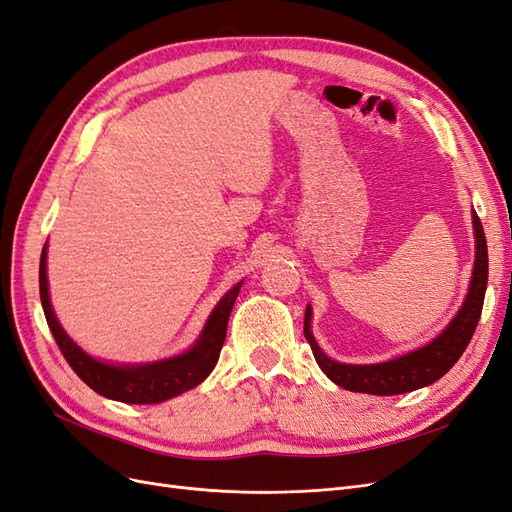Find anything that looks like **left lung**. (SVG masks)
I'll list each match as a JSON object with an SVG mask.
<instances>
[{"instance_id":"obj_1","label":"left lung","mask_w":512,"mask_h":512,"mask_svg":"<svg viewBox=\"0 0 512 512\" xmlns=\"http://www.w3.org/2000/svg\"><path fill=\"white\" fill-rule=\"evenodd\" d=\"M472 220H474V232H476V262H474L470 292L466 297V303L461 305L459 314L453 318L451 324H448L446 331H442L431 344L418 348L410 354L399 356V359L376 363V365L335 363L318 348L312 331H309L312 307L305 309V339L309 342V346H312V352L316 356V363L320 365V369L337 386H344V389L354 393H369V395L410 393L440 380L446 371L459 361V356L468 348L470 339L476 331L480 312H483L487 273H489L485 230L476 213L472 215Z\"/></svg>"}]
</instances>
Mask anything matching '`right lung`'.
I'll use <instances>...</instances> for the list:
<instances>
[{"label":"right lung","mask_w":512,"mask_h":512,"mask_svg":"<svg viewBox=\"0 0 512 512\" xmlns=\"http://www.w3.org/2000/svg\"><path fill=\"white\" fill-rule=\"evenodd\" d=\"M241 282L226 292V297L213 309V314L207 320V327L200 335L194 348L185 354L175 356V359H166L151 365H138V367H115L108 363H100L91 359L87 352L76 346L72 339L59 327V322L53 314V307L49 301V282H46V247L40 256V301L46 322L55 337V342L64 354L68 365L74 369L89 389L96 393L123 401V404H160L170 397H177L185 391L194 389L203 382L218 363L220 352L226 339L228 318L232 312V305L239 294Z\"/></svg>","instance_id":"1"}]
</instances>
